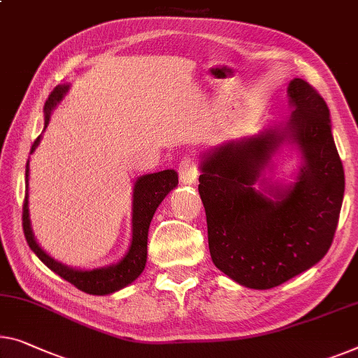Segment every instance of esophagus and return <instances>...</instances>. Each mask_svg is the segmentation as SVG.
Instances as JSON below:
<instances>
[{
	"label": "esophagus",
	"instance_id": "obj_1",
	"mask_svg": "<svg viewBox=\"0 0 358 358\" xmlns=\"http://www.w3.org/2000/svg\"><path fill=\"white\" fill-rule=\"evenodd\" d=\"M178 175L183 185H194L197 175H199L197 173V165L194 162V159L185 157L178 165Z\"/></svg>",
	"mask_w": 358,
	"mask_h": 358
}]
</instances>
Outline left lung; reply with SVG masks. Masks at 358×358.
Returning a JSON list of instances; mask_svg holds the SVG:
<instances>
[{
    "instance_id": "1",
    "label": "left lung",
    "mask_w": 358,
    "mask_h": 358,
    "mask_svg": "<svg viewBox=\"0 0 358 358\" xmlns=\"http://www.w3.org/2000/svg\"><path fill=\"white\" fill-rule=\"evenodd\" d=\"M287 96L294 110L285 124L222 143L199 164L212 262L250 289H271L318 264L343 206L344 169L327 103L302 78L291 80ZM286 142L303 164L296 180L282 185L264 172Z\"/></svg>"
}]
</instances>
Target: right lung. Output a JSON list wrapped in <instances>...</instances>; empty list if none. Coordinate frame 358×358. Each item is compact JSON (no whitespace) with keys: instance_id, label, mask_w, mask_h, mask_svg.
<instances>
[{"instance_id":"obj_1","label":"right lung","mask_w":358,"mask_h":358,"mask_svg":"<svg viewBox=\"0 0 358 358\" xmlns=\"http://www.w3.org/2000/svg\"><path fill=\"white\" fill-rule=\"evenodd\" d=\"M69 92V85H57L52 90L50 98L45 103V128L50 124L51 112L61 103L64 96ZM41 136L35 140L31 145L30 154L35 151L40 145ZM29 162L25 165V201H24V212H22V223H24V234L30 249L34 250L43 264L48 268L59 275L61 278L71 282L77 289L87 292V294L94 296H106L112 292L120 291L122 287L130 285L138 276L143 273L146 266L148 259V231L154 212L159 204L165 199L170 191L177 188L178 185V173L175 170H162L157 173H148L135 181L133 186V212H131V243L128 248L127 254L117 264L93 270H80L72 268L56 259H52L50 254L45 252L41 246L36 243L34 230H31L30 222V210H29Z\"/></svg>"}]
</instances>
